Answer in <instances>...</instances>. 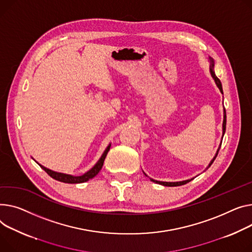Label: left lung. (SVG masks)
Segmentation results:
<instances>
[{
  "mask_svg": "<svg viewBox=\"0 0 252 252\" xmlns=\"http://www.w3.org/2000/svg\"><path fill=\"white\" fill-rule=\"evenodd\" d=\"M209 62H210V72H211V75H212V77H213V79H214V81H215V83H216V85H217V87L219 88V90H220V92L223 94V88H222V84H221V81L218 79V77L216 76V74H215V71H214V66H215V62H214V60L212 59V58H209ZM224 120H223V133H222V139H223V137H224V133H225V130H226V110H225V108H224ZM220 148H221V144H220V146H219V148H218V150H217V152H216V154H215V156H214V158L211 160V162H210V164L208 165V167H207V169L209 168V167L213 164V162L215 161V159H216V157H217V155H218V153H219V150H220ZM144 174L146 175V176H148L145 172H144ZM193 178H190V179H187V180H182V181H175V182H166V181H158V180H155V179H153V178H150V180L151 181H153V182H155V183H158V184H161V186H164V187H179V186H183V184H186V183H188V182H189V181H191Z\"/></svg>",
  "mask_w": 252,
  "mask_h": 252,
  "instance_id": "1",
  "label": "left lung"
}]
</instances>
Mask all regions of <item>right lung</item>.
I'll use <instances>...</instances> for the list:
<instances>
[{"label": "right lung", "instance_id": "right-lung-1", "mask_svg": "<svg viewBox=\"0 0 252 252\" xmlns=\"http://www.w3.org/2000/svg\"><path fill=\"white\" fill-rule=\"evenodd\" d=\"M110 146H111V144H109L107 146V148L105 149V151L103 152V154L101 155V157H100V159L97 161V163L92 167L90 170H88L87 172H85V173L82 174V175H79V176H75V175H71V174H65V173H62V172H57V171H54V170H50V169L46 168V167L42 166L41 164H39L38 162H36V163L41 167V168L50 177H53L54 179L59 180L61 182H64V183H82V182H86L89 179H91L94 176H96L99 173V171L101 170L102 166H103V163H104V160H105V157H106L108 151L110 149Z\"/></svg>", "mask_w": 252, "mask_h": 252}]
</instances>
